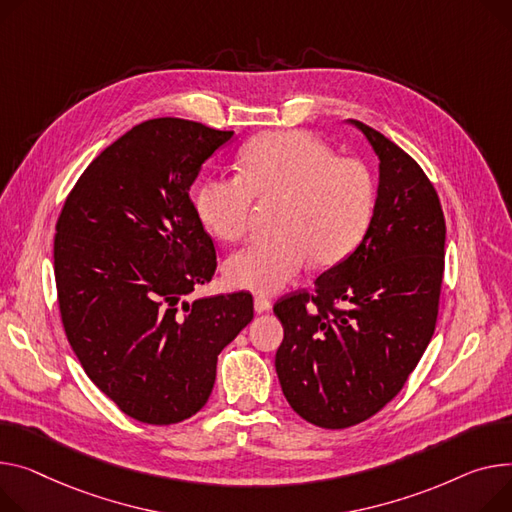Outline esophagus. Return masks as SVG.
Returning <instances> with one entry per match:
<instances>
[{
  "mask_svg": "<svg viewBox=\"0 0 512 512\" xmlns=\"http://www.w3.org/2000/svg\"><path fill=\"white\" fill-rule=\"evenodd\" d=\"M269 309H271V300L265 298V296H261V294H257V296H255V313H265V311H269Z\"/></svg>",
  "mask_w": 512,
  "mask_h": 512,
  "instance_id": "esophagus-1",
  "label": "esophagus"
}]
</instances>
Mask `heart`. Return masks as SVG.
<instances>
[{
    "label": "heart",
    "instance_id": "heart-1",
    "mask_svg": "<svg viewBox=\"0 0 512 512\" xmlns=\"http://www.w3.org/2000/svg\"><path fill=\"white\" fill-rule=\"evenodd\" d=\"M241 175H212L193 195L197 220L218 241H241L253 201L276 203L271 232L226 261V278L278 292L306 263L331 267L350 257L372 222L377 183L358 158L335 156L315 135L288 129L257 135L241 154Z\"/></svg>",
    "mask_w": 512,
    "mask_h": 512
}]
</instances>
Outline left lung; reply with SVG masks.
Returning <instances> with one entry per match:
<instances>
[{
	"instance_id": "left-lung-1",
	"label": "left lung",
	"mask_w": 512,
	"mask_h": 512,
	"mask_svg": "<svg viewBox=\"0 0 512 512\" xmlns=\"http://www.w3.org/2000/svg\"><path fill=\"white\" fill-rule=\"evenodd\" d=\"M379 156L377 208L356 251L282 296L276 354L292 410L321 428L381 412L428 348L445 271V216L420 164L377 129L350 119Z\"/></svg>"
}]
</instances>
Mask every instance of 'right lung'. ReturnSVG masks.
I'll use <instances>...</instances> for the list:
<instances>
[{"mask_svg": "<svg viewBox=\"0 0 512 512\" xmlns=\"http://www.w3.org/2000/svg\"><path fill=\"white\" fill-rule=\"evenodd\" d=\"M232 135L175 117L135 125L88 164L55 226L67 342L90 381L144 424L197 414L218 354L253 319L249 292L189 300L218 265L189 189Z\"/></svg>", "mask_w": 512, "mask_h": 512, "instance_id": "right-lung-1", "label": "right lung"}]
</instances>
